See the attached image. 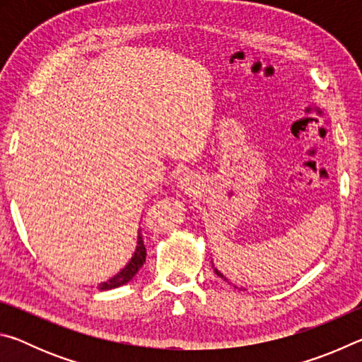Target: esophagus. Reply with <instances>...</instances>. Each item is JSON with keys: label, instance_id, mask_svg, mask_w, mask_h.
<instances>
[{"label": "esophagus", "instance_id": "esophagus-1", "mask_svg": "<svg viewBox=\"0 0 362 362\" xmlns=\"http://www.w3.org/2000/svg\"><path fill=\"white\" fill-rule=\"evenodd\" d=\"M193 185H194V182H193V177H192V175H189V174H183V175L180 177L179 187L183 189V192H185V193L193 192Z\"/></svg>", "mask_w": 362, "mask_h": 362}]
</instances>
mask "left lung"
Here are the masks:
<instances>
[{
	"label": "left lung",
	"instance_id": "1",
	"mask_svg": "<svg viewBox=\"0 0 362 362\" xmlns=\"http://www.w3.org/2000/svg\"><path fill=\"white\" fill-rule=\"evenodd\" d=\"M214 272H216V273H217V276H220V278H223V274H222V273H220V272H218V269H214ZM223 279H226V278H223Z\"/></svg>",
	"mask_w": 362,
	"mask_h": 362
}]
</instances>
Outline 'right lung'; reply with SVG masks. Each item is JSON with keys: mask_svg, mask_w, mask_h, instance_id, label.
<instances>
[{"mask_svg": "<svg viewBox=\"0 0 362 362\" xmlns=\"http://www.w3.org/2000/svg\"><path fill=\"white\" fill-rule=\"evenodd\" d=\"M146 259V249H145V244L142 240V231L139 230V236H137V247H136V252H134L131 262L127 263V265L121 269V272L113 276L112 279H108L107 283H102L99 284V289L100 291H110V289H115V287H119L122 284L129 283V281L136 276L137 272L140 268L144 267Z\"/></svg>", "mask_w": 362, "mask_h": 362, "instance_id": "1", "label": "right lung"}]
</instances>
